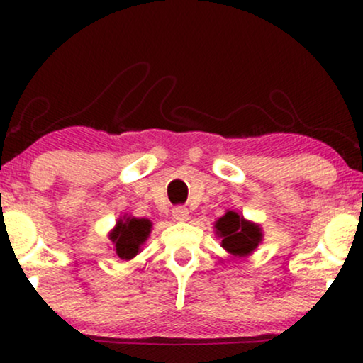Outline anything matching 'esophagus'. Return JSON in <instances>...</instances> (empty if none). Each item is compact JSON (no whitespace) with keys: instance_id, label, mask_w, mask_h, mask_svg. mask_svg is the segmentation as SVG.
Wrapping results in <instances>:
<instances>
[{"instance_id":"1","label":"esophagus","mask_w":363,"mask_h":363,"mask_svg":"<svg viewBox=\"0 0 363 363\" xmlns=\"http://www.w3.org/2000/svg\"><path fill=\"white\" fill-rule=\"evenodd\" d=\"M172 215L175 221H188V218H190V211H188V208L185 206H177L173 208Z\"/></svg>"}]
</instances>
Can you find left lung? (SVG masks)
Returning <instances> with one entry per match:
<instances>
[{
    "label": "left lung",
    "mask_w": 363,
    "mask_h": 363,
    "mask_svg": "<svg viewBox=\"0 0 363 363\" xmlns=\"http://www.w3.org/2000/svg\"><path fill=\"white\" fill-rule=\"evenodd\" d=\"M215 230L221 238V246L233 256H250L262 241L259 225L245 220L236 211H226L215 223Z\"/></svg>",
    "instance_id": "8db88e82"
}]
</instances>
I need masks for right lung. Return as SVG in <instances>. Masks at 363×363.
I'll list each match as a JSON object with an SVG mask.
<instances>
[{"mask_svg":"<svg viewBox=\"0 0 363 363\" xmlns=\"http://www.w3.org/2000/svg\"><path fill=\"white\" fill-rule=\"evenodd\" d=\"M152 231V223L145 218H130L123 216L117 221V225L108 235L112 241L116 255L121 259H132L140 252L143 242L147 241Z\"/></svg>","mask_w":363,"mask_h":363,"instance_id":"right-lung-1","label":"right lung"}]
</instances>
